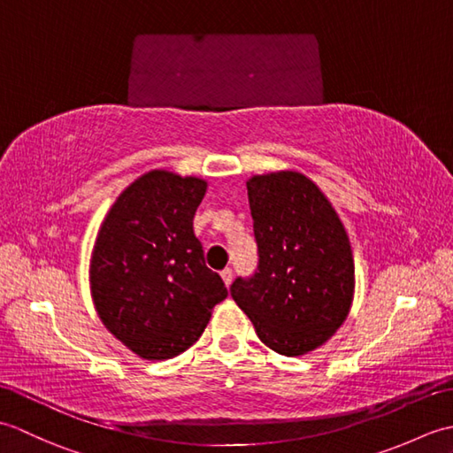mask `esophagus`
I'll list each match as a JSON object with an SVG mask.
<instances>
[{
    "label": "esophagus",
    "mask_w": 453,
    "mask_h": 453,
    "mask_svg": "<svg viewBox=\"0 0 453 453\" xmlns=\"http://www.w3.org/2000/svg\"><path fill=\"white\" fill-rule=\"evenodd\" d=\"M221 280H224L226 286L229 288V284L234 282V271H232V268H226V271H221Z\"/></svg>",
    "instance_id": "esophagus-1"
}]
</instances>
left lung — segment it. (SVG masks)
Listing matches in <instances>:
<instances>
[{"mask_svg": "<svg viewBox=\"0 0 453 453\" xmlns=\"http://www.w3.org/2000/svg\"><path fill=\"white\" fill-rule=\"evenodd\" d=\"M258 247L251 278L229 288L268 349L302 356L319 349L349 317L354 258L333 204L311 179L276 171L247 180Z\"/></svg>", "mask_w": 453, "mask_h": 453, "instance_id": "obj_1", "label": "left lung"}]
</instances>
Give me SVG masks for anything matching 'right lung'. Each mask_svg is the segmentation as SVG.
Wrapping results in <instances>:
<instances>
[{"mask_svg":"<svg viewBox=\"0 0 453 453\" xmlns=\"http://www.w3.org/2000/svg\"><path fill=\"white\" fill-rule=\"evenodd\" d=\"M206 187L204 179L153 169L120 192L95 239V310L143 360H169L190 349L227 297L192 229Z\"/></svg>","mask_w":453,"mask_h":453,"instance_id":"add662e5","label":"right lung"}]
</instances>
